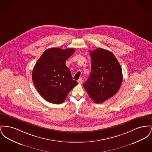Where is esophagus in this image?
Returning a JSON list of instances; mask_svg holds the SVG:
<instances>
[{"mask_svg": "<svg viewBox=\"0 0 152 152\" xmlns=\"http://www.w3.org/2000/svg\"><path fill=\"white\" fill-rule=\"evenodd\" d=\"M82 81H83V80L81 78H80L78 80V81H77V82L79 84H81L82 83Z\"/></svg>", "mask_w": 152, "mask_h": 152, "instance_id": "1", "label": "esophagus"}]
</instances>
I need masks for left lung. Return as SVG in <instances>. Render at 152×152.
I'll list each match as a JSON object with an SVG mask.
<instances>
[{"label":"left lung","mask_w":152,"mask_h":152,"mask_svg":"<svg viewBox=\"0 0 152 152\" xmlns=\"http://www.w3.org/2000/svg\"><path fill=\"white\" fill-rule=\"evenodd\" d=\"M91 73L84 87L91 99L99 104L114 96L123 81L120 63L110 51L97 48L90 51Z\"/></svg>","instance_id":"8db88e82"}]
</instances>
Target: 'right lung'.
<instances>
[{
  "label": "right lung",
  "mask_w": 152,
  "mask_h": 152,
  "mask_svg": "<svg viewBox=\"0 0 152 152\" xmlns=\"http://www.w3.org/2000/svg\"><path fill=\"white\" fill-rule=\"evenodd\" d=\"M75 52L74 48L62 50L51 48L44 52L35 65L32 80L44 99L60 104L65 101L68 94L78 83L72 79L65 61Z\"/></svg>",
  "instance_id": "obj_1"
}]
</instances>
